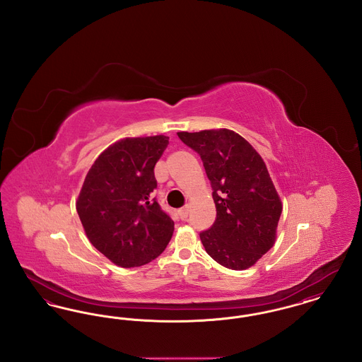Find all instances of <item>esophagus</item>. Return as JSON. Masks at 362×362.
<instances>
[{
  "label": "esophagus",
  "instance_id": "obj_1",
  "mask_svg": "<svg viewBox=\"0 0 362 362\" xmlns=\"http://www.w3.org/2000/svg\"><path fill=\"white\" fill-rule=\"evenodd\" d=\"M177 214H179V217H180L182 220H186V218L189 217V206L182 207V209L177 211Z\"/></svg>",
  "mask_w": 362,
  "mask_h": 362
}]
</instances>
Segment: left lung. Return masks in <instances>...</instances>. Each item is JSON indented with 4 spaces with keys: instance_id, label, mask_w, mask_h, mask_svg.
Returning <instances> with one entry per match:
<instances>
[{
    "instance_id": "1",
    "label": "left lung",
    "mask_w": 362,
    "mask_h": 362,
    "mask_svg": "<svg viewBox=\"0 0 362 362\" xmlns=\"http://www.w3.org/2000/svg\"><path fill=\"white\" fill-rule=\"evenodd\" d=\"M201 156L213 187L217 217L199 235L207 254L232 270L254 266L276 243L282 202L254 146L228 129L179 132Z\"/></svg>"
}]
</instances>
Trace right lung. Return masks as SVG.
<instances>
[{"mask_svg": "<svg viewBox=\"0 0 362 362\" xmlns=\"http://www.w3.org/2000/svg\"><path fill=\"white\" fill-rule=\"evenodd\" d=\"M170 138H122L95 160L76 209L92 245L124 269L157 258L171 240L173 221L152 199L155 165Z\"/></svg>", "mask_w": 362, "mask_h": 362, "instance_id": "obj_1", "label": "right lung"}]
</instances>
